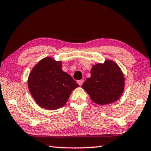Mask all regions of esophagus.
<instances>
[{
  "label": "esophagus",
  "instance_id": "esophagus-1",
  "mask_svg": "<svg viewBox=\"0 0 151 151\" xmlns=\"http://www.w3.org/2000/svg\"><path fill=\"white\" fill-rule=\"evenodd\" d=\"M83 82H84V80H78V84L80 85V86H82V84H83Z\"/></svg>",
  "mask_w": 151,
  "mask_h": 151
}]
</instances>
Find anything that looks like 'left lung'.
Wrapping results in <instances>:
<instances>
[{
  "label": "left lung",
  "mask_w": 151,
  "mask_h": 151,
  "mask_svg": "<svg viewBox=\"0 0 151 151\" xmlns=\"http://www.w3.org/2000/svg\"><path fill=\"white\" fill-rule=\"evenodd\" d=\"M91 75L82 88L93 102L103 106L115 102L121 97L124 91V78L116 63L107 60L103 64L93 65Z\"/></svg>",
  "instance_id": "1"
}]
</instances>
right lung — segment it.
Segmentation results:
<instances>
[{"label": "right lung", "instance_id": "right-lung-1", "mask_svg": "<svg viewBox=\"0 0 151 151\" xmlns=\"http://www.w3.org/2000/svg\"><path fill=\"white\" fill-rule=\"evenodd\" d=\"M28 83L37 104L50 110L64 106L71 92L79 86L70 75L62 70L61 61L50 57L43 58L34 67Z\"/></svg>", "mask_w": 151, "mask_h": 151}]
</instances>
